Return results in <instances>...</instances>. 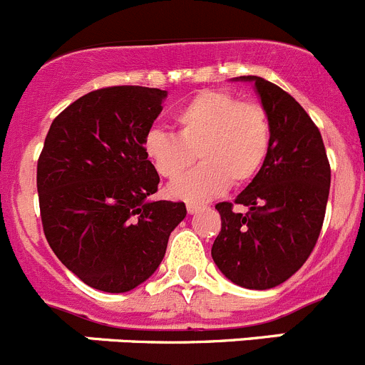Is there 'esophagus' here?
Segmentation results:
<instances>
[{"label": "esophagus", "mask_w": 365, "mask_h": 365, "mask_svg": "<svg viewBox=\"0 0 365 365\" xmlns=\"http://www.w3.org/2000/svg\"><path fill=\"white\" fill-rule=\"evenodd\" d=\"M200 208H201V205H196V203H187V212H189L190 215L196 214V212L200 210Z\"/></svg>", "instance_id": "esophagus-1"}]
</instances>
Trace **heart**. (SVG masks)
<instances>
[{
    "label": "heart",
    "instance_id": "b5f03b06",
    "mask_svg": "<svg viewBox=\"0 0 365 365\" xmlns=\"http://www.w3.org/2000/svg\"><path fill=\"white\" fill-rule=\"evenodd\" d=\"M176 135L153 130L143 144L158 176L176 180L196 162L203 164L168 187L176 200L200 203L250 183L271 151V121L262 105L240 101L228 91H203L175 115Z\"/></svg>",
    "mask_w": 365,
    "mask_h": 365
}]
</instances>
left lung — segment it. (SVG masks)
I'll use <instances>...</instances> for the list:
<instances>
[{"instance_id":"obj_1","label":"left lung","mask_w":365,"mask_h":365,"mask_svg":"<svg viewBox=\"0 0 365 365\" xmlns=\"http://www.w3.org/2000/svg\"><path fill=\"white\" fill-rule=\"evenodd\" d=\"M251 81L271 121V151L262 171L237 196L246 214L217 203L221 232L212 246L219 271L244 289L265 291L294 274L312 253L330 194L323 139L302 105L260 76Z\"/></svg>"}]
</instances>
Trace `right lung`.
<instances>
[{
    "label": "right lung",
    "mask_w": 365,
    "mask_h": 365,
    "mask_svg": "<svg viewBox=\"0 0 365 365\" xmlns=\"http://www.w3.org/2000/svg\"><path fill=\"white\" fill-rule=\"evenodd\" d=\"M168 91L107 87L49 126L37 164L42 226L58 260L88 287L128 292L157 271L185 203L151 200L157 171L143 144Z\"/></svg>",
    "instance_id": "add662e5"
}]
</instances>
